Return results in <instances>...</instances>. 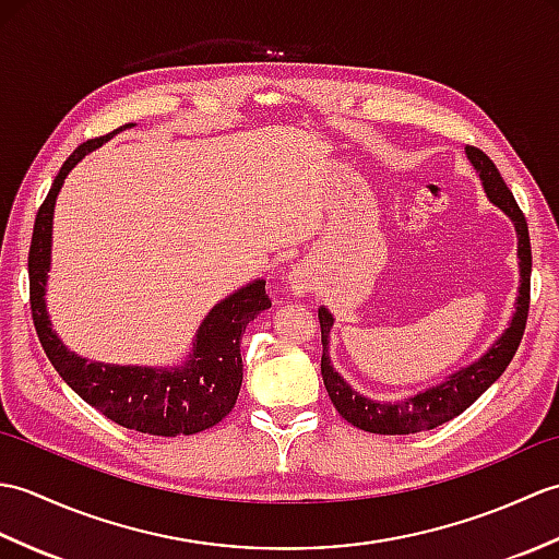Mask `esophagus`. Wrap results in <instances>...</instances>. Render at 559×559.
<instances>
[{"mask_svg": "<svg viewBox=\"0 0 559 559\" xmlns=\"http://www.w3.org/2000/svg\"><path fill=\"white\" fill-rule=\"evenodd\" d=\"M288 286H290V293L295 295V298H305V295L312 290L310 276H307V273H305L302 269H293V271H290Z\"/></svg>", "mask_w": 559, "mask_h": 559, "instance_id": "34e87169", "label": "esophagus"}]
</instances>
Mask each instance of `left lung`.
Masks as SVG:
<instances>
[{
  "label": "left lung",
  "instance_id": "left-lung-1",
  "mask_svg": "<svg viewBox=\"0 0 559 559\" xmlns=\"http://www.w3.org/2000/svg\"><path fill=\"white\" fill-rule=\"evenodd\" d=\"M466 158L473 165V170L480 177L483 192L488 197L495 209H500L504 216L512 221L516 230V257H519V290L514 300V314L509 319L507 329L497 336L488 350L480 353L468 365L459 367V370L449 372L442 382L427 386L423 391H415L411 396H403L399 401H377L360 394L353 389L346 379L336 372L331 365L329 355V341L331 329H334V314L329 307H319V324H322V377L324 386L329 391V399L334 403L341 418H346L350 425L360 427L365 432L374 435H411L420 430H432V427L442 425L459 413L466 411L473 401H476L483 391H488L500 374L512 362L514 353L524 336L526 317H528V293H531V240H528V225L524 213H521L514 194L509 192L500 170L495 163L485 156L478 148H466Z\"/></svg>",
  "mask_w": 559,
  "mask_h": 559
}]
</instances>
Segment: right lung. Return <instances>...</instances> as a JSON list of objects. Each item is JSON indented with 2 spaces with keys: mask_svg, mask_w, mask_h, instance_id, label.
Returning <instances> with one entry per match:
<instances>
[{
  "mask_svg": "<svg viewBox=\"0 0 559 559\" xmlns=\"http://www.w3.org/2000/svg\"><path fill=\"white\" fill-rule=\"evenodd\" d=\"M132 127L124 124L108 136L81 144L55 177L50 194L35 216L28 254L33 324L59 377L105 418L127 430L158 437L197 435L221 423L240 394L245 370L240 355L242 331L257 314L271 307L264 278L249 281L247 286L213 305L201 319L192 348L177 365H115L83 358L69 350L67 343L57 336L47 312L45 295L52 269V221L67 175L91 151Z\"/></svg>",
  "mask_w": 559,
  "mask_h": 559,
  "instance_id": "obj_1",
  "label": "right lung"
}]
</instances>
